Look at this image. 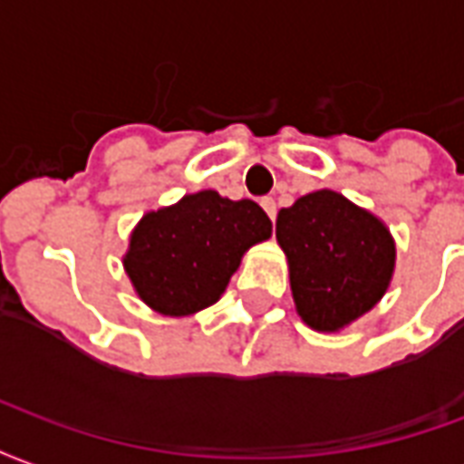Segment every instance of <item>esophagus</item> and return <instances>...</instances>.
I'll use <instances>...</instances> for the list:
<instances>
[{"label":"esophagus","mask_w":464,"mask_h":464,"mask_svg":"<svg viewBox=\"0 0 464 464\" xmlns=\"http://www.w3.org/2000/svg\"><path fill=\"white\" fill-rule=\"evenodd\" d=\"M262 208H265V212L269 215V219H276V202H274L272 198H265L262 199Z\"/></svg>","instance_id":"obj_1"}]
</instances>
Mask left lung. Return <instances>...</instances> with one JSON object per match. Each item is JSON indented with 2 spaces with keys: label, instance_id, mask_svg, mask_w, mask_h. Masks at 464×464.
Wrapping results in <instances>:
<instances>
[{
  "label": "left lung",
  "instance_id": "8db88e82",
  "mask_svg": "<svg viewBox=\"0 0 464 464\" xmlns=\"http://www.w3.org/2000/svg\"><path fill=\"white\" fill-rule=\"evenodd\" d=\"M296 311L306 326L339 331L383 299L395 242L368 209L334 190L304 195L276 215Z\"/></svg>",
  "mask_w": 464,
  "mask_h": 464
}]
</instances>
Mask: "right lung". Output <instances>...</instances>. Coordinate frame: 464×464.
<instances>
[{"label":"right lung","mask_w":464,"mask_h":464,"mask_svg":"<svg viewBox=\"0 0 464 464\" xmlns=\"http://www.w3.org/2000/svg\"><path fill=\"white\" fill-rule=\"evenodd\" d=\"M269 237L272 219L256 202L202 190L143 215L123 266L150 309L190 316L218 302L246 249Z\"/></svg>","instance_id":"add662e5"}]
</instances>
